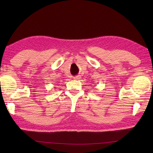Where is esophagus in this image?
<instances>
[{"mask_svg":"<svg viewBox=\"0 0 153 153\" xmlns=\"http://www.w3.org/2000/svg\"><path fill=\"white\" fill-rule=\"evenodd\" d=\"M81 78V77L80 76H76V77H74V80H78V79H79Z\"/></svg>","mask_w":153,"mask_h":153,"instance_id":"34e87169","label":"esophagus"}]
</instances>
